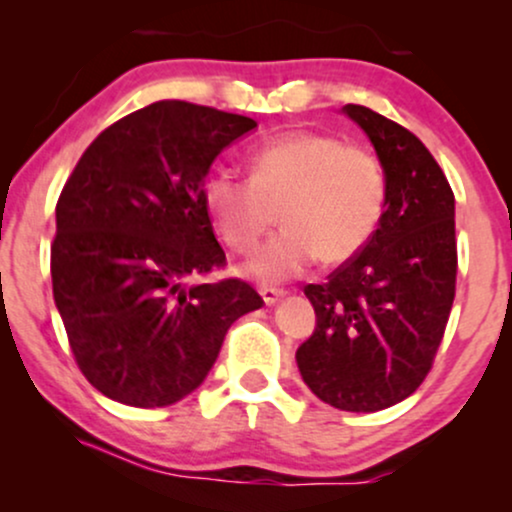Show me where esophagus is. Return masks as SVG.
<instances>
[{
	"instance_id": "34e87169",
	"label": "esophagus",
	"mask_w": 512,
	"mask_h": 512,
	"mask_svg": "<svg viewBox=\"0 0 512 512\" xmlns=\"http://www.w3.org/2000/svg\"><path fill=\"white\" fill-rule=\"evenodd\" d=\"M260 296L267 305H274L279 298H284V291L281 289H272V286H260Z\"/></svg>"
}]
</instances>
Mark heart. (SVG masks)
I'll return each instance as SVG.
<instances>
[{
    "mask_svg": "<svg viewBox=\"0 0 512 512\" xmlns=\"http://www.w3.org/2000/svg\"><path fill=\"white\" fill-rule=\"evenodd\" d=\"M250 178L216 168L202 199L223 243L248 252L274 223H284L248 262L260 281H286L320 257L342 264L378 231L385 211L383 163L361 146L320 132H289L250 151Z\"/></svg>",
    "mask_w": 512,
    "mask_h": 512,
    "instance_id": "obj_1",
    "label": "heart"
}]
</instances>
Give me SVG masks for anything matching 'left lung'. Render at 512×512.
I'll use <instances>...</instances> for the list:
<instances>
[{
  "mask_svg": "<svg viewBox=\"0 0 512 512\" xmlns=\"http://www.w3.org/2000/svg\"><path fill=\"white\" fill-rule=\"evenodd\" d=\"M378 151L387 199L378 231L325 284H308L315 332L303 383L342 411H380L424 383L455 301V195L431 151L366 105H344Z\"/></svg>",
  "mask_w": 512,
  "mask_h": 512,
  "instance_id": "8db88e82",
  "label": "left lung"
}]
</instances>
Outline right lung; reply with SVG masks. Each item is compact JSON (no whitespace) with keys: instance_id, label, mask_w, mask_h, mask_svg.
<instances>
[{"instance_id":"1","label":"right lung","mask_w":512,"mask_h":512,"mask_svg":"<svg viewBox=\"0 0 512 512\" xmlns=\"http://www.w3.org/2000/svg\"><path fill=\"white\" fill-rule=\"evenodd\" d=\"M245 115L158 101L103 129L57 199L52 293L76 366L129 407H168L204 383L228 327L262 308L226 267L202 185L255 129Z\"/></svg>"}]
</instances>
